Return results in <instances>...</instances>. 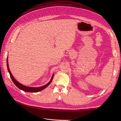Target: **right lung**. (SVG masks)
Wrapping results in <instances>:
<instances>
[{
	"instance_id": "add662e5",
	"label": "right lung",
	"mask_w": 121,
	"mask_h": 121,
	"mask_svg": "<svg viewBox=\"0 0 121 121\" xmlns=\"http://www.w3.org/2000/svg\"><path fill=\"white\" fill-rule=\"evenodd\" d=\"M7 69H8V71L9 72V73L10 74V77L13 82V83L15 84V85L19 89H20L21 90L25 91V92H32V93H36V92H38L41 91L42 90H43L44 89H45L46 88H47L50 84L51 82H52L53 78V75H54V73L52 74V78H51L50 80L49 81L48 83L47 84H46L45 85L41 86V87H28V86H26L25 85H23L21 83H20V82H18L14 78L13 76L12 73H11V71L9 69V64H8V57L7 59Z\"/></svg>"
}]
</instances>
